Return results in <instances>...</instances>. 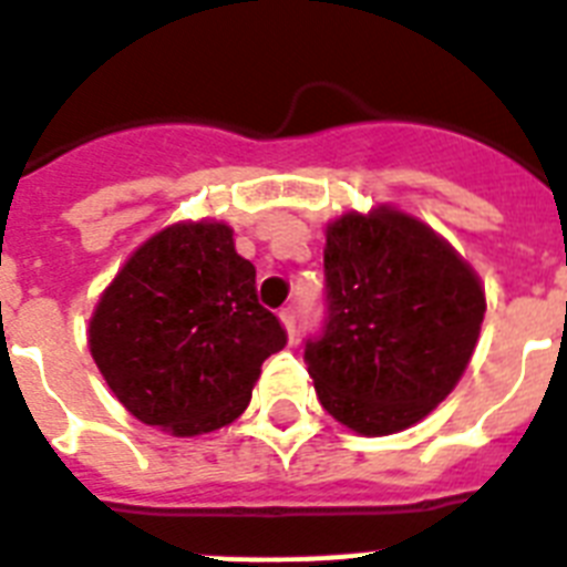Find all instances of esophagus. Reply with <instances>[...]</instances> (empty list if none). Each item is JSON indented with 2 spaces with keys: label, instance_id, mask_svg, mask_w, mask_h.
<instances>
[{
  "label": "esophagus",
  "instance_id": "esophagus-1",
  "mask_svg": "<svg viewBox=\"0 0 567 567\" xmlns=\"http://www.w3.org/2000/svg\"><path fill=\"white\" fill-rule=\"evenodd\" d=\"M278 318H280V323H284V329H287L289 343H295V312H292V309H284Z\"/></svg>",
  "mask_w": 567,
  "mask_h": 567
}]
</instances>
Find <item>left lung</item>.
<instances>
[{
    "label": "left lung",
    "mask_w": 567,
    "mask_h": 567,
    "mask_svg": "<svg viewBox=\"0 0 567 567\" xmlns=\"http://www.w3.org/2000/svg\"><path fill=\"white\" fill-rule=\"evenodd\" d=\"M323 334L307 343L320 405L363 437L403 432L463 378L485 289L457 249L394 207L327 224Z\"/></svg>",
    "instance_id": "1"
}]
</instances>
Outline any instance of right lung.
<instances>
[{
    "mask_svg": "<svg viewBox=\"0 0 567 567\" xmlns=\"http://www.w3.org/2000/svg\"><path fill=\"white\" fill-rule=\"evenodd\" d=\"M90 354L142 423L195 437L244 414L287 332L255 295L224 221H178L135 249L99 298Z\"/></svg>",
    "mask_w": 567,
    "mask_h": 567,
    "instance_id": "1",
    "label": "right lung"
}]
</instances>
